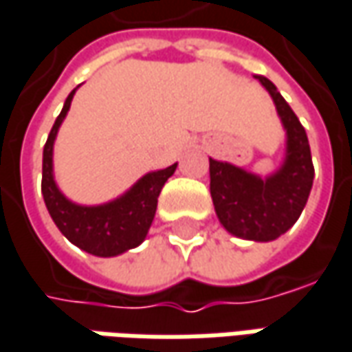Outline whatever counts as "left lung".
I'll use <instances>...</instances> for the list:
<instances>
[{"label":"left lung","mask_w":352,"mask_h":352,"mask_svg":"<svg viewBox=\"0 0 352 352\" xmlns=\"http://www.w3.org/2000/svg\"><path fill=\"white\" fill-rule=\"evenodd\" d=\"M271 93L288 134L283 169L269 179L245 173L230 164L210 160V195L220 222L230 234L253 241H271L294 226L308 202L314 164L306 130L271 79L257 76Z\"/></svg>","instance_id":"8db88e82"}]
</instances>
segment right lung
Returning a JSON list of instances; mask_svg holds the SVG:
<instances>
[{"label": "right lung", "instance_id": "add662e5", "mask_svg": "<svg viewBox=\"0 0 352 352\" xmlns=\"http://www.w3.org/2000/svg\"><path fill=\"white\" fill-rule=\"evenodd\" d=\"M76 89L67 95L62 113L56 118L54 126L48 134L43 153V197L46 208L52 216L54 224L64 236L79 249L97 255V257H115L144 241L152 226L157 197L165 181L173 175L175 165L148 173L142 177L122 199L109 202L103 206H78L58 190L52 177V146L69 111Z\"/></svg>", "mask_w": 352, "mask_h": 352}]
</instances>
